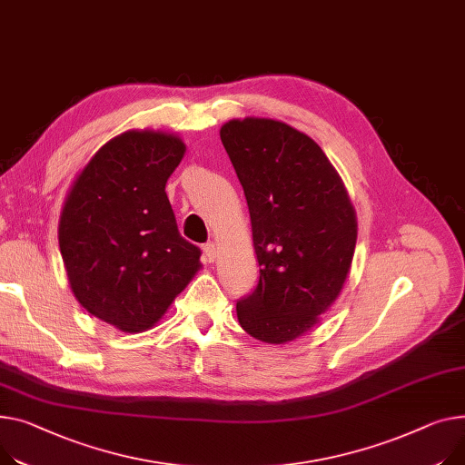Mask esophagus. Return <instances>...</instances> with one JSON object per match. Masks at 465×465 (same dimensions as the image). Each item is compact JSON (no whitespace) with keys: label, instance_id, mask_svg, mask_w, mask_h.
Wrapping results in <instances>:
<instances>
[{"label":"esophagus","instance_id":"1","mask_svg":"<svg viewBox=\"0 0 465 465\" xmlns=\"http://www.w3.org/2000/svg\"><path fill=\"white\" fill-rule=\"evenodd\" d=\"M202 251H203V258H205V262H214V258H216V249H214V242L213 241H209V242H205L203 246H202Z\"/></svg>","mask_w":465,"mask_h":465}]
</instances>
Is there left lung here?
Here are the masks:
<instances>
[{
  "label": "left lung",
  "instance_id": "8db88e82",
  "mask_svg": "<svg viewBox=\"0 0 465 465\" xmlns=\"http://www.w3.org/2000/svg\"><path fill=\"white\" fill-rule=\"evenodd\" d=\"M221 140L252 223L260 281L237 301L251 336L284 344L318 323L350 272L357 221L322 147L282 121H228Z\"/></svg>",
  "mask_w": 465,
  "mask_h": 465
}]
</instances>
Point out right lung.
Segmentation results:
<instances>
[{"label": "right lung", "mask_w": 465, "mask_h": 465, "mask_svg": "<svg viewBox=\"0 0 465 465\" xmlns=\"http://www.w3.org/2000/svg\"><path fill=\"white\" fill-rule=\"evenodd\" d=\"M184 143L129 131L104 143L76 177L59 219L71 288L93 316L125 332L157 323L200 269L166 196Z\"/></svg>", "instance_id": "obj_1"}]
</instances>
